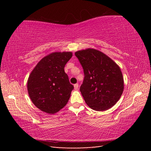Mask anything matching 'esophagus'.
<instances>
[{
	"mask_svg": "<svg viewBox=\"0 0 151 151\" xmlns=\"http://www.w3.org/2000/svg\"><path fill=\"white\" fill-rule=\"evenodd\" d=\"M74 87H75V89H78V83H76V84H75V85H74Z\"/></svg>",
	"mask_w": 151,
	"mask_h": 151,
	"instance_id": "34e87169",
	"label": "esophagus"
}]
</instances>
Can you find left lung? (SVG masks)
Instances as JSON below:
<instances>
[{
  "label": "left lung",
  "instance_id": "left-lung-1",
  "mask_svg": "<svg viewBox=\"0 0 151 151\" xmlns=\"http://www.w3.org/2000/svg\"><path fill=\"white\" fill-rule=\"evenodd\" d=\"M75 55L84 71L80 91L87 105L97 111L111 108L119 100L124 81L119 66L106 55L93 48Z\"/></svg>",
  "mask_w": 151,
  "mask_h": 151
}]
</instances>
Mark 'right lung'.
<instances>
[{"label":"right lung","instance_id":"1","mask_svg":"<svg viewBox=\"0 0 151 151\" xmlns=\"http://www.w3.org/2000/svg\"><path fill=\"white\" fill-rule=\"evenodd\" d=\"M71 52H52L42 58L30 73L27 88L33 104L42 111L54 114L68 103L74 86L64 70Z\"/></svg>","mask_w":151,"mask_h":151}]
</instances>
